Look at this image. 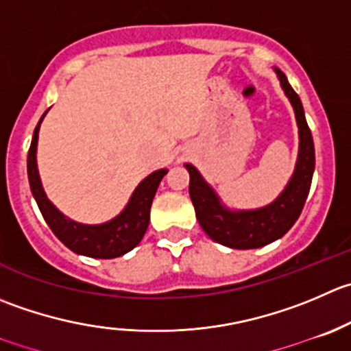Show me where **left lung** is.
<instances>
[{
	"label": "left lung",
	"instance_id": "1",
	"mask_svg": "<svg viewBox=\"0 0 351 351\" xmlns=\"http://www.w3.org/2000/svg\"><path fill=\"white\" fill-rule=\"evenodd\" d=\"M281 87L291 101L300 134V152L297 168L285 192L269 204L257 210L231 213L224 209L214 195L213 189L202 180L200 173L192 165H185L190 173V199L195 207V216L202 230L221 245L230 248H258L283 237L300 216L311 190L312 175L315 168V151L311 128L305 120L304 106L298 94L291 89L283 71L276 70Z\"/></svg>",
	"mask_w": 351,
	"mask_h": 351
}]
</instances>
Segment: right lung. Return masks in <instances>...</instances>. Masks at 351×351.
Segmentation results:
<instances>
[{"instance_id":"obj_1","label":"right lung","mask_w":351,"mask_h":351,"mask_svg":"<svg viewBox=\"0 0 351 351\" xmlns=\"http://www.w3.org/2000/svg\"><path fill=\"white\" fill-rule=\"evenodd\" d=\"M46 114V113H44ZM40 117L36 130H34L32 142L27 156V175H29L30 190L39 206L40 214L47 226L51 228L54 234L66 245L75 254L87 255V257L96 258H114L127 254L132 248L137 247L138 241L144 237L145 230L149 226V217H151V204L156 195L159 183L162 176L168 173V169H159L149 175L141 185L135 189L130 202L125 207L123 213L118 217L111 219L110 223L89 226V224H78L75 221L64 217L53 204L47 200L40 185L39 173H37L36 151H37V135H39Z\"/></svg>"}]
</instances>
